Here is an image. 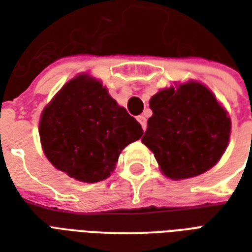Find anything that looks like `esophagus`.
<instances>
[{
  "mask_svg": "<svg viewBox=\"0 0 252 252\" xmlns=\"http://www.w3.org/2000/svg\"><path fill=\"white\" fill-rule=\"evenodd\" d=\"M137 121L140 123L142 128L146 131V128H147V119H146L144 116H137Z\"/></svg>",
  "mask_w": 252,
  "mask_h": 252,
  "instance_id": "1",
  "label": "esophagus"
}]
</instances>
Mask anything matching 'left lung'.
Instances as JSON below:
<instances>
[{
  "instance_id": "obj_1",
  "label": "left lung",
  "mask_w": 252,
  "mask_h": 252,
  "mask_svg": "<svg viewBox=\"0 0 252 252\" xmlns=\"http://www.w3.org/2000/svg\"><path fill=\"white\" fill-rule=\"evenodd\" d=\"M142 142L164 175L185 180L205 173L227 148L231 120L209 89L197 82L160 90Z\"/></svg>"
}]
</instances>
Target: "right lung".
Here are the masks:
<instances>
[{
    "instance_id": "1",
    "label": "right lung",
    "mask_w": 252,
    "mask_h": 252,
    "mask_svg": "<svg viewBox=\"0 0 252 252\" xmlns=\"http://www.w3.org/2000/svg\"><path fill=\"white\" fill-rule=\"evenodd\" d=\"M39 133L46 157L58 170L94 184L109 177L123 148L140 139L143 129L102 83L78 75L43 110Z\"/></svg>"
}]
</instances>
